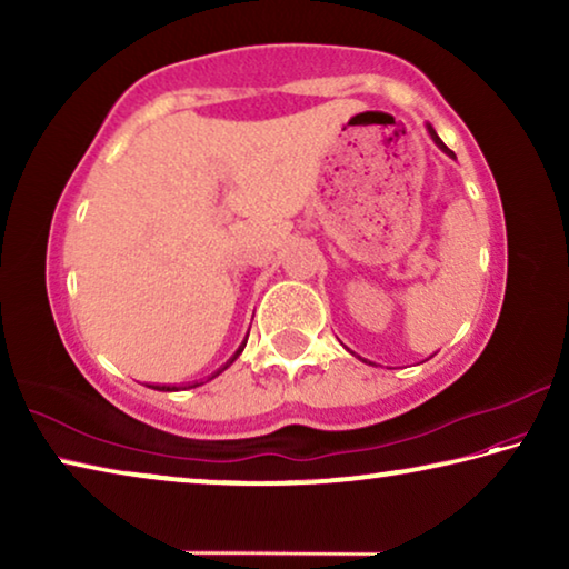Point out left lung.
<instances>
[{"label":"left lung","instance_id":"obj_1","mask_svg":"<svg viewBox=\"0 0 569 569\" xmlns=\"http://www.w3.org/2000/svg\"><path fill=\"white\" fill-rule=\"evenodd\" d=\"M427 130H429V134H431V140H435L437 142V148L441 150V152H447V156L449 158H455V152H451L447 146H445V142H441V138H439V134L435 132V128H431V124H427ZM353 353V351H351ZM359 359H361V356H359Z\"/></svg>","mask_w":569,"mask_h":569}]
</instances>
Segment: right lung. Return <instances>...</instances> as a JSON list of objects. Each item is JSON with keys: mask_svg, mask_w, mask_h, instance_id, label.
Wrapping results in <instances>:
<instances>
[{"mask_svg": "<svg viewBox=\"0 0 569 569\" xmlns=\"http://www.w3.org/2000/svg\"><path fill=\"white\" fill-rule=\"evenodd\" d=\"M243 349H246V343H243V346H240V349H238V351H236V353H233V359H230V361H228V363H226V366H223V369H218V371H216V373H213V377H218V373H223V371H226V369H228V366H230V363H233V361H236V359H238V356H240V351H243ZM213 377H210V379H213ZM196 387H198V383H196ZM158 391H178V389H176V387H160V389H158Z\"/></svg>", "mask_w": 569, "mask_h": 569, "instance_id": "1", "label": "right lung"}]
</instances>
